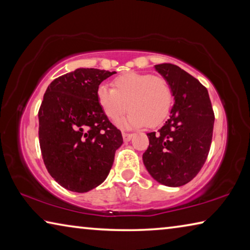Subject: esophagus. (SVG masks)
<instances>
[{"instance_id": "obj_1", "label": "esophagus", "mask_w": 250, "mask_h": 250, "mask_svg": "<svg viewBox=\"0 0 250 250\" xmlns=\"http://www.w3.org/2000/svg\"><path fill=\"white\" fill-rule=\"evenodd\" d=\"M132 137H133V134H131V133H125V132L122 133V138H124L125 142H129Z\"/></svg>"}]
</instances>
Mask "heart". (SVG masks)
<instances>
[{"label": "heart", "instance_id": "b5f03b06", "mask_svg": "<svg viewBox=\"0 0 250 250\" xmlns=\"http://www.w3.org/2000/svg\"><path fill=\"white\" fill-rule=\"evenodd\" d=\"M112 88L100 84L97 101L104 116L117 122L130 110L120 125L126 129L156 126L166 120L173 104L170 83L161 76L130 71L113 79Z\"/></svg>", "mask_w": 250, "mask_h": 250}]
</instances>
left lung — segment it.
Listing matches in <instances>:
<instances>
[{"label": "left lung", "mask_w": 250, "mask_h": 250, "mask_svg": "<svg viewBox=\"0 0 250 250\" xmlns=\"http://www.w3.org/2000/svg\"><path fill=\"white\" fill-rule=\"evenodd\" d=\"M170 83L174 104L158 132L147 133L149 146L142 155L149 174L171 188L192 181L208 155L214 111L208 91L196 78L172 64L154 66Z\"/></svg>", "instance_id": "obj_1"}]
</instances>
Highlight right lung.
Here are the masks:
<instances>
[{
	"label": "right lung",
	"mask_w": 250,
	"mask_h": 250,
	"mask_svg": "<svg viewBox=\"0 0 250 250\" xmlns=\"http://www.w3.org/2000/svg\"><path fill=\"white\" fill-rule=\"evenodd\" d=\"M116 71L78 68L54 79L39 111L42 155L50 176L86 193L107 179L124 139L99 107L97 88Z\"/></svg>",
	"instance_id": "obj_1"
}]
</instances>
